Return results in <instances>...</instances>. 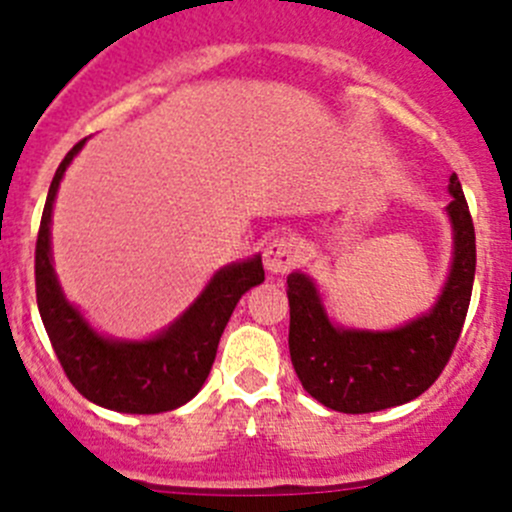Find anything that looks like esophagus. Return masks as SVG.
Instances as JSON below:
<instances>
[{
	"label": "esophagus",
	"mask_w": 512,
	"mask_h": 512,
	"mask_svg": "<svg viewBox=\"0 0 512 512\" xmlns=\"http://www.w3.org/2000/svg\"><path fill=\"white\" fill-rule=\"evenodd\" d=\"M299 262V247L292 237H272L265 245V267L275 275H285Z\"/></svg>",
	"instance_id": "1"
}]
</instances>
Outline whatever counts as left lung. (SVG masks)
Listing matches in <instances>:
<instances>
[{
    "mask_svg": "<svg viewBox=\"0 0 512 512\" xmlns=\"http://www.w3.org/2000/svg\"><path fill=\"white\" fill-rule=\"evenodd\" d=\"M448 203L456 230L451 277L431 314L394 332L337 329L312 282L287 277L289 356L304 389L342 414H371L421 396L441 376L461 337L476 277V230L458 175Z\"/></svg>",
    "mask_w": 512,
    "mask_h": 512,
    "instance_id": "8db88e82",
    "label": "left lung"
}]
</instances>
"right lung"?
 Listing matches in <instances>:
<instances>
[{"label":"right lung","mask_w":512,"mask_h":512,"mask_svg":"<svg viewBox=\"0 0 512 512\" xmlns=\"http://www.w3.org/2000/svg\"><path fill=\"white\" fill-rule=\"evenodd\" d=\"M86 141V138H84ZM84 141L66 153L51 180L36 235V304L66 379L103 409L121 414L173 411L203 389L220 337L242 294L265 280L262 257L218 272L198 302L151 342H108L98 337L61 294L49 260V223L59 180Z\"/></svg>","instance_id":"add662e5"}]
</instances>
